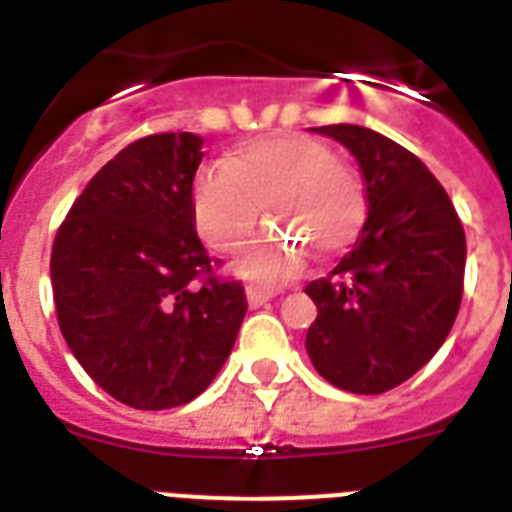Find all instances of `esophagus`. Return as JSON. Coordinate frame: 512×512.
Here are the masks:
<instances>
[{"label": "esophagus", "instance_id": "esophagus-1", "mask_svg": "<svg viewBox=\"0 0 512 512\" xmlns=\"http://www.w3.org/2000/svg\"><path fill=\"white\" fill-rule=\"evenodd\" d=\"M273 297L271 289H265V287H257V284H249L247 287V300L252 308H260V305H265L268 300Z\"/></svg>", "mask_w": 512, "mask_h": 512}]
</instances>
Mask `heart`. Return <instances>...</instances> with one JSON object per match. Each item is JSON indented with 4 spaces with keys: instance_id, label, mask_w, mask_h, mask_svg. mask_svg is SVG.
Instances as JSON below:
<instances>
[{
    "instance_id": "obj_1",
    "label": "heart",
    "mask_w": 512,
    "mask_h": 512,
    "mask_svg": "<svg viewBox=\"0 0 512 512\" xmlns=\"http://www.w3.org/2000/svg\"><path fill=\"white\" fill-rule=\"evenodd\" d=\"M260 207L319 255L353 244L366 220V193L348 164L337 162L324 143L295 132L249 138L225 164H209L191 183V215L201 241L217 255H233L260 223ZM241 273L276 284L303 268V249L271 233L255 241Z\"/></svg>"
}]
</instances>
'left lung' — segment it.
Listing matches in <instances>:
<instances>
[{"mask_svg":"<svg viewBox=\"0 0 512 512\" xmlns=\"http://www.w3.org/2000/svg\"><path fill=\"white\" fill-rule=\"evenodd\" d=\"M316 132L356 156L369 217L335 271L305 287L319 308L305 348L324 380L377 396L444 345L462 303L465 231L444 185L412 151L356 124Z\"/></svg>","mask_w":512,"mask_h":512,"instance_id":"left-lung-1","label":"left lung"}]
</instances>
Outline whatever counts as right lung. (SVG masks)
<instances>
[{
    "mask_svg": "<svg viewBox=\"0 0 512 512\" xmlns=\"http://www.w3.org/2000/svg\"><path fill=\"white\" fill-rule=\"evenodd\" d=\"M204 140L148 135L122 148L71 204L52 241L60 332L84 372L132 409H172L207 390L247 313L191 215Z\"/></svg>",
    "mask_w": 512,
    "mask_h": 512,
    "instance_id": "1",
    "label": "right lung"
}]
</instances>
